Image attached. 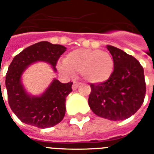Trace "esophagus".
<instances>
[{"mask_svg":"<svg viewBox=\"0 0 154 154\" xmlns=\"http://www.w3.org/2000/svg\"><path fill=\"white\" fill-rule=\"evenodd\" d=\"M78 87H79V83H78V82H74V83L72 84V90L75 91V90H77V88H78Z\"/></svg>","mask_w":154,"mask_h":154,"instance_id":"34e87169","label":"esophagus"}]
</instances>
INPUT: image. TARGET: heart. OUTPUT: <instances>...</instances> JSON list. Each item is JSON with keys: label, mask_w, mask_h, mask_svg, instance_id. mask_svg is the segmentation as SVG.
Returning a JSON list of instances; mask_svg holds the SVG:
<instances>
[{"label": "heart", "mask_w": 154, "mask_h": 154, "mask_svg": "<svg viewBox=\"0 0 154 154\" xmlns=\"http://www.w3.org/2000/svg\"><path fill=\"white\" fill-rule=\"evenodd\" d=\"M59 65L66 74L81 73L91 83H100L108 80L114 71V60L107 52L80 48L71 51Z\"/></svg>", "instance_id": "1"}]
</instances>
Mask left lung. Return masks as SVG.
Instances as JSON below:
<instances>
[{
	"label": "left lung",
	"instance_id": "1",
	"mask_svg": "<svg viewBox=\"0 0 154 154\" xmlns=\"http://www.w3.org/2000/svg\"><path fill=\"white\" fill-rule=\"evenodd\" d=\"M114 71L104 82L91 84L89 106L97 116L117 121L128 119L142 106L146 93L143 68L135 57L107 45Z\"/></svg>",
	"mask_w": 154,
	"mask_h": 154
}]
</instances>
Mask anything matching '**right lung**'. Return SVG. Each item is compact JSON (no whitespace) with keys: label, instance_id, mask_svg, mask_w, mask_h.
Returning a JSON list of instances; mask_svg holds the SVG:
<instances>
[{"label":"right lung","instance_id":"right-lung-1","mask_svg":"<svg viewBox=\"0 0 154 154\" xmlns=\"http://www.w3.org/2000/svg\"><path fill=\"white\" fill-rule=\"evenodd\" d=\"M66 49L60 44L42 41L25 48L13 58L5 76V87L10 107L23 123L45 129L63 119L66 97L72 91V82L62 83L54 79L41 96L34 97L25 91L21 76L26 67L39 61L49 63L56 72L57 60Z\"/></svg>","mask_w":154,"mask_h":154}]
</instances>
